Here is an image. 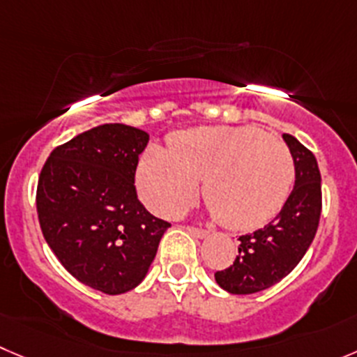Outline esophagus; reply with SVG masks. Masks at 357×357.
<instances>
[{"instance_id": "obj_1", "label": "esophagus", "mask_w": 357, "mask_h": 357, "mask_svg": "<svg viewBox=\"0 0 357 357\" xmlns=\"http://www.w3.org/2000/svg\"><path fill=\"white\" fill-rule=\"evenodd\" d=\"M185 229H188L192 236H196V238H206V236H208V231H206V229H199V227L192 226H188Z\"/></svg>"}]
</instances>
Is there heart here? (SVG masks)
Returning a JSON list of instances; mask_svg holds the SVG:
<instances>
[{
	"instance_id": "heart-1",
	"label": "heart",
	"mask_w": 357,
	"mask_h": 357,
	"mask_svg": "<svg viewBox=\"0 0 357 357\" xmlns=\"http://www.w3.org/2000/svg\"><path fill=\"white\" fill-rule=\"evenodd\" d=\"M203 178V196L229 229L247 231L278 213L294 181L289 149L263 131L195 128L169 137V149L151 147L138 165L144 202L173 215L192 202Z\"/></svg>"
}]
</instances>
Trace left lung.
Listing matches in <instances>:
<instances>
[{
    "mask_svg": "<svg viewBox=\"0 0 357 357\" xmlns=\"http://www.w3.org/2000/svg\"><path fill=\"white\" fill-rule=\"evenodd\" d=\"M294 161V189L270 224L240 236L238 256L215 273V282L231 294H252L280 282L296 268L317 233L321 217V173L307 147L282 135Z\"/></svg>",
    "mask_w": 357,
    "mask_h": 357,
    "instance_id": "8db88e82",
    "label": "left lung"
}]
</instances>
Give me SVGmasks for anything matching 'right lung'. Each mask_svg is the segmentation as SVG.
<instances>
[{
  "mask_svg": "<svg viewBox=\"0 0 357 357\" xmlns=\"http://www.w3.org/2000/svg\"><path fill=\"white\" fill-rule=\"evenodd\" d=\"M149 135L103 124L50 152L36 191L42 233L79 282L105 294L135 289L169 227L138 202L135 172Z\"/></svg>",
  "mask_w": 357,
  "mask_h": 357,
  "instance_id": "obj_1",
  "label": "right lung"
}]
</instances>
